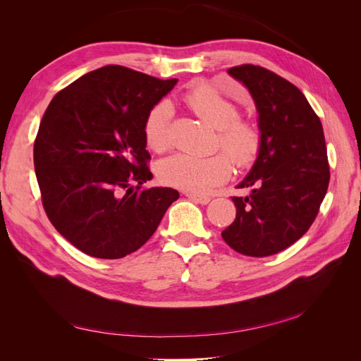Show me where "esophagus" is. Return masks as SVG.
I'll return each mask as SVG.
<instances>
[{"mask_svg": "<svg viewBox=\"0 0 361 361\" xmlns=\"http://www.w3.org/2000/svg\"><path fill=\"white\" fill-rule=\"evenodd\" d=\"M188 199H191L195 203H200V204H207L211 202L209 195H204V194H197V192H185Z\"/></svg>", "mask_w": 361, "mask_h": 361, "instance_id": "esophagus-1", "label": "esophagus"}]
</instances>
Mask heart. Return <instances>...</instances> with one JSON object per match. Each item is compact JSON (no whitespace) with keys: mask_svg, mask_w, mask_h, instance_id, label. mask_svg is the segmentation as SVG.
<instances>
[{"mask_svg":"<svg viewBox=\"0 0 361 361\" xmlns=\"http://www.w3.org/2000/svg\"><path fill=\"white\" fill-rule=\"evenodd\" d=\"M183 102L203 122L216 129L215 147L223 149L229 157L223 152L207 157L174 154L164 159L158 167L164 183L202 192L231 178L232 162L239 169L253 166L262 149V129L255 120L241 117L236 102L209 82L192 84L183 93ZM171 120L173 106L167 101L155 104L145 118L146 143L157 154H162L170 147Z\"/></svg>","mask_w":361,"mask_h":361,"instance_id":"1","label":"heart"}]
</instances>
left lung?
<instances>
[{
    "instance_id": "left-lung-1",
    "label": "left lung",
    "mask_w": 361,
    "mask_h": 361,
    "mask_svg": "<svg viewBox=\"0 0 361 361\" xmlns=\"http://www.w3.org/2000/svg\"><path fill=\"white\" fill-rule=\"evenodd\" d=\"M253 96L262 129V149L232 197L235 221L221 236L251 257L280 253L309 231L329 190L330 166L319 117L297 85L255 64L228 69Z\"/></svg>"
}]
</instances>
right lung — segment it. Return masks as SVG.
<instances>
[{
	"label": "right lung",
	"mask_w": 361,
	"mask_h": 361,
	"mask_svg": "<svg viewBox=\"0 0 361 361\" xmlns=\"http://www.w3.org/2000/svg\"><path fill=\"white\" fill-rule=\"evenodd\" d=\"M176 82L110 64L52 97L35 140L36 178L49 221L82 253H134L179 199L143 185L152 179L145 118Z\"/></svg>",
	"instance_id": "obj_1"
}]
</instances>
